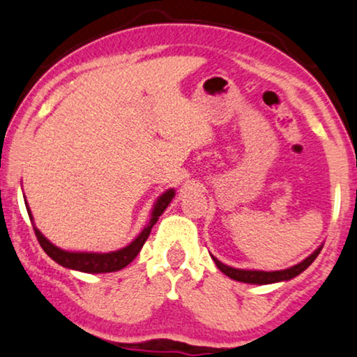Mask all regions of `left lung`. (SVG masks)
Listing matches in <instances>:
<instances>
[{
	"mask_svg": "<svg viewBox=\"0 0 357 357\" xmlns=\"http://www.w3.org/2000/svg\"><path fill=\"white\" fill-rule=\"evenodd\" d=\"M323 245L318 247L310 257H306L303 261H300L298 265H293L290 268L285 270H277V272H261V270H241V268H232L229 265H224L222 261H219L215 257H212V260L215 261L218 268L220 272L227 275L229 278L237 280V282L243 283H255V285H268V283H277V282H285V280L295 278L296 275L305 272L306 268L313 264L319 252H321Z\"/></svg>",
	"mask_w": 357,
	"mask_h": 357,
	"instance_id": "left-lung-1",
	"label": "left lung"
}]
</instances>
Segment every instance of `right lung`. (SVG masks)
Listing matches in <instances>:
<instances>
[{
    "label": "right lung",
    "instance_id": "obj_1",
    "mask_svg": "<svg viewBox=\"0 0 357 357\" xmlns=\"http://www.w3.org/2000/svg\"><path fill=\"white\" fill-rule=\"evenodd\" d=\"M174 197V189H168L165 194H161L160 199L156 201L155 207H153L151 212V219L150 224L143 229L142 234L135 238V241L126 245L125 249H120L116 252H108V254H90V252H67L59 249V247L54 245L47 241L46 237L40 234V231L34 225V234L38 237V241L43 247V250L51 257L54 261H57L59 265L66 268H72V270H79V272H85V273H108V272H116V270H121L123 267L132 261L135 257L139 254L142 250L143 243L146 242L148 236H150L153 225L158 222V218L163 214L166 207L171 202V199ZM28 209L29 219L33 220V215H31L29 207Z\"/></svg>",
    "mask_w": 357,
    "mask_h": 357
}]
</instances>
